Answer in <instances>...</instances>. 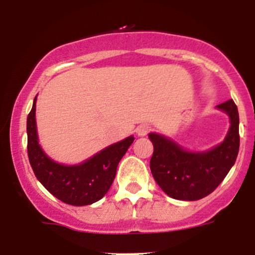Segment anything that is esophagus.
I'll return each instance as SVG.
<instances>
[{
  "label": "esophagus",
  "mask_w": 255,
  "mask_h": 255,
  "mask_svg": "<svg viewBox=\"0 0 255 255\" xmlns=\"http://www.w3.org/2000/svg\"><path fill=\"white\" fill-rule=\"evenodd\" d=\"M150 130H151V127L150 126H147V125H140L139 127L136 128V134L139 136H145V135H147L148 133H150Z\"/></svg>",
  "instance_id": "34e87169"
}]
</instances>
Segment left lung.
I'll return each instance as SVG.
<instances>
[{"label": "left lung", "mask_w": 255, "mask_h": 255, "mask_svg": "<svg viewBox=\"0 0 255 255\" xmlns=\"http://www.w3.org/2000/svg\"><path fill=\"white\" fill-rule=\"evenodd\" d=\"M228 114L230 128L224 141L212 150L189 152L168 137L150 133L153 154L151 172L170 198L193 201L211 194L235 164L240 147L239 111L233 99L217 105Z\"/></svg>", "instance_id": "obj_1"}]
</instances>
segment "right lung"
<instances>
[{
	"mask_svg": "<svg viewBox=\"0 0 255 255\" xmlns=\"http://www.w3.org/2000/svg\"><path fill=\"white\" fill-rule=\"evenodd\" d=\"M36 101L27 116V154L34 175L54 197L63 203L85 206L102 199L109 191L116 169L134 136L108 146L78 165H63L44 153L38 142Z\"/></svg>",
	"mask_w": 255,
	"mask_h": 255,
	"instance_id": "add662e5",
	"label": "right lung"
}]
</instances>
